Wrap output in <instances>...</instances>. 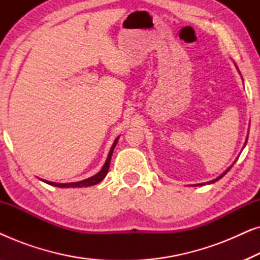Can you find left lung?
Masks as SVG:
<instances>
[{
    "instance_id": "8db88e82",
    "label": "left lung",
    "mask_w": 260,
    "mask_h": 260,
    "mask_svg": "<svg viewBox=\"0 0 260 260\" xmlns=\"http://www.w3.org/2000/svg\"><path fill=\"white\" fill-rule=\"evenodd\" d=\"M230 169H231V167H230V168H229V169H227V170H226V172H223V173L221 174V175H220V176H218V177H216V179H215V180H212V181H209V182H207V183H213V182H215V181H218V180H220V179H221V177H222L223 175H226V173H227V172H229V170H230ZM195 186H197V184H195ZM200 186H201V184H200Z\"/></svg>"
}]
</instances>
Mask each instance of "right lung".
<instances>
[{"label":"right lung","mask_w":260,"mask_h":260,"mask_svg":"<svg viewBox=\"0 0 260 260\" xmlns=\"http://www.w3.org/2000/svg\"><path fill=\"white\" fill-rule=\"evenodd\" d=\"M117 141H118V137L116 138L115 142H113L111 149H110V152H109V156L108 158H106V162L105 165L103 166L102 170L99 173L95 174V175L88 177L86 180H83V181H78V182H71V183H56V182H51V181H45L42 180L44 182L51 184V186H55V187H60V188H70V187H73V188H77V187H90V186H94V184H97L101 182V181L104 179L106 176V174L109 172V167H110V161H111V156H112V152H113V149H115L116 144H117Z\"/></svg>","instance_id":"1"}]
</instances>
